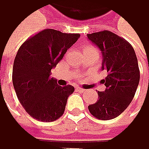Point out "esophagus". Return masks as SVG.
<instances>
[{
    "mask_svg": "<svg viewBox=\"0 0 149 149\" xmlns=\"http://www.w3.org/2000/svg\"><path fill=\"white\" fill-rule=\"evenodd\" d=\"M76 90H77V91H79V92H80V93H85V92L86 91V89L81 88V87H77V88H76Z\"/></svg>",
    "mask_w": 149,
    "mask_h": 149,
    "instance_id": "obj_1",
    "label": "esophagus"
}]
</instances>
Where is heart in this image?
Instances as JSON below:
<instances>
[{"mask_svg":"<svg viewBox=\"0 0 149 149\" xmlns=\"http://www.w3.org/2000/svg\"><path fill=\"white\" fill-rule=\"evenodd\" d=\"M89 47H93V46H89Z\"/></svg>","mask_w":149,"mask_h":149,"instance_id":"heart-1","label":"heart"}]
</instances>
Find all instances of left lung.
I'll list each match as a JSON object with an SVG mask.
<instances>
[{
    "instance_id": "1",
    "label": "left lung",
    "mask_w": 149,
    "mask_h": 149,
    "mask_svg": "<svg viewBox=\"0 0 149 149\" xmlns=\"http://www.w3.org/2000/svg\"><path fill=\"white\" fill-rule=\"evenodd\" d=\"M87 38L102 51V68L107 72L98 92V101L88 106L90 113L101 120L118 116L130 105L140 82V70L135 51L125 39L109 31L87 34Z\"/></svg>"
}]
</instances>
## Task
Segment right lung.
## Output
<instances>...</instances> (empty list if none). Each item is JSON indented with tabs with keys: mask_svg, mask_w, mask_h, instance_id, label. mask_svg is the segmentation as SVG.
I'll return each instance as SVG.
<instances>
[{
	"mask_svg": "<svg viewBox=\"0 0 149 149\" xmlns=\"http://www.w3.org/2000/svg\"><path fill=\"white\" fill-rule=\"evenodd\" d=\"M79 37L45 29L19 47L13 64V86L20 103L34 119L52 122L63 116L74 87L58 86L50 77L51 70Z\"/></svg>",
	"mask_w": 149,
	"mask_h": 149,
	"instance_id": "1",
	"label": "right lung"
}]
</instances>
